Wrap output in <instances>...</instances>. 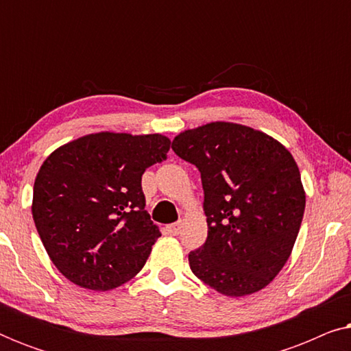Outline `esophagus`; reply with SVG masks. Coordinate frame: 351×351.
Listing matches in <instances>:
<instances>
[{
	"instance_id": "34e87169",
	"label": "esophagus",
	"mask_w": 351,
	"mask_h": 351,
	"mask_svg": "<svg viewBox=\"0 0 351 351\" xmlns=\"http://www.w3.org/2000/svg\"><path fill=\"white\" fill-rule=\"evenodd\" d=\"M167 232H169L171 234H174V237H177V234L180 233V223H171L167 225Z\"/></svg>"
}]
</instances>
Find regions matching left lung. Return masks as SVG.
<instances>
[{
	"mask_svg": "<svg viewBox=\"0 0 351 351\" xmlns=\"http://www.w3.org/2000/svg\"><path fill=\"white\" fill-rule=\"evenodd\" d=\"M172 150L201 172L208 238L189 254L196 278L227 297L263 289L289 258L305 210L291 152L238 123L186 129Z\"/></svg>",
	"mask_w": 351,
	"mask_h": 351,
	"instance_id": "8db88e82",
	"label": "left lung"
}]
</instances>
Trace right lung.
I'll return each instance as SVG.
<instances>
[{
	"mask_svg": "<svg viewBox=\"0 0 351 351\" xmlns=\"http://www.w3.org/2000/svg\"><path fill=\"white\" fill-rule=\"evenodd\" d=\"M162 134L94 132L46 158L32 214L57 270L89 291H110L145 265L160 228L145 210L142 174L166 160Z\"/></svg>",
	"mask_w": 351,
	"mask_h": 351,
	"instance_id": "right-lung-1",
	"label": "right lung"
}]
</instances>
